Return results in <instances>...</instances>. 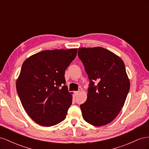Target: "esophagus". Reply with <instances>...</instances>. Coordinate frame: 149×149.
Instances as JSON below:
<instances>
[{
	"mask_svg": "<svg viewBox=\"0 0 149 149\" xmlns=\"http://www.w3.org/2000/svg\"><path fill=\"white\" fill-rule=\"evenodd\" d=\"M78 93H79V91H74V95H78Z\"/></svg>",
	"mask_w": 149,
	"mask_h": 149,
	"instance_id": "34e87169",
	"label": "esophagus"
}]
</instances>
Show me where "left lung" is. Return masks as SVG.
I'll return each instance as SVG.
<instances>
[{
    "instance_id": "obj_1",
    "label": "left lung",
    "mask_w": 149,
    "mask_h": 149,
    "mask_svg": "<svg viewBox=\"0 0 149 149\" xmlns=\"http://www.w3.org/2000/svg\"><path fill=\"white\" fill-rule=\"evenodd\" d=\"M78 55L89 79L87 100L80 105L83 118L94 126L106 125L118 115L129 91L124 63L102 47L79 48Z\"/></svg>"
}]
</instances>
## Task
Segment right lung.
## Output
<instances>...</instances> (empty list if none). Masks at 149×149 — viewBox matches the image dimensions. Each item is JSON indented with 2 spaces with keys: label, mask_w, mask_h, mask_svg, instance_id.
<instances>
[{
  "label": "right lung",
  "mask_w": 149,
  "mask_h": 149,
  "mask_svg": "<svg viewBox=\"0 0 149 149\" xmlns=\"http://www.w3.org/2000/svg\"><path fill=\"white\" fill-rule=\"evenodd\" d=\"M77 48L44 50L25 60L16 82L18 95L36 123L50 127L65 120L72 104L65 71Z\"/></svg>",
  "instance_id": "obj_1"
}]
</instances>
